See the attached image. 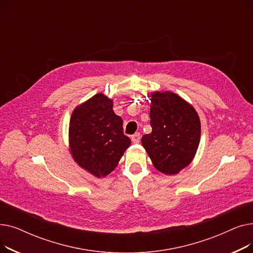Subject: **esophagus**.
Masks as SVG:
<instances>
[{
	"label": "esophagus",
	"mask_w": 253,
	"mask_h": 253,
	"mask_svg": "<svg viewBox=\"0 0 253 253\" xmlns=\"http://www.w3.org/2000/svg\"><path fill=\"white\" fill-rule=\"evenodd\" d=\"M140 137H141V135H140L139 132H136L135 134H133V135L131 136V140H132V142H134V143H138V142L140 141Z\"/></svg>",
	"instance_id": "1"
}]
</instances>
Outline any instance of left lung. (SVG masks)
<instances>
[{"mask_svg":"<svg viewBox=\"0 0 253 253\" xmlns=\"http://www.w3.org/2000/svg\"><path fill=\"white\" fill-rule=\"evenodd\" d=\"M152 132L141 144L159 171L176 174L188 166L200 142V120L192 105L171 92L152 94Z\"/></svg>","mask_w":253,"mask_h":253,"instance_id":"left-lung-1","label":"left lung"}]
</instances>
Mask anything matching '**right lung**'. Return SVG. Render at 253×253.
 I'll list each match as a JSON object with an SVG mask.
<instances>
[{"label": "right lung", "instance_id": "right-lung-1", "mask_svg": "<svg viewBox=\"0 0 253 253\" xmlns=\"http://www.w3.org/2000/svg\"><path fill=\"white\" fill-rule=\"evenodd\" d=\"M130 145L123 120L113 101L101 93L74 111L70 121V147L75 161L97 177L108 175Z\"/></svg>", "mask_w": 253, "mask_h": 253}]
</instances>
